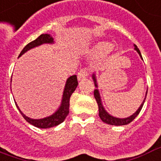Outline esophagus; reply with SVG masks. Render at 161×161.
<instances>
[{
    "label": "esophagus",
    "instance_id": "obj_1",
    "mask_svg": "<svg viewBox=\"0 0 161 161\" xmlns=\"http://www.w3.org/2000/svg\"><path fill=\"white\" fill-rule=\"evenodd\" d=\"M88 71H87V69L84 68V69H81L80 71H78V73H77V79L80 81L84 79L85 77L88 76Z\"/></svg>",
    "mask_w": 161,
    "mask_h": 161
}]
</instances>
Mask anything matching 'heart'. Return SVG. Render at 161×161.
<instances>
[{
    "instance_id": "obj_1",
    "label": "heart",
    "mask_w": 161,
    "mask_h": 161,
    "mask_svg": "<svg viewBox=\"0 0 161 161\" xmlns=\"http://www.w3.org/2000/svg\"><path fill=\"white\" fill-rule=\"evenodd\" d=\"M96 50L101 54H107L114 48V45L108 42H100L96 45Z\"/></svg>"
}]
</instances>
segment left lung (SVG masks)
Masks as SVG:
<instances>
[{"label": "left lung", "instance_id": "8db88e82", "mask_svg": "<svg viewBox=\"0 0 161 161\" xmlns=\"http://www.w3.org/2000/svg\"><path fill=\"white\" fill-rule=\"evenodd\" d=\"M134 47H135V50L137 52L138 54H139L140 57H141V59H142L141 52H140V50L138 49V47H136V45L134 44ZM92 78H93V81H94V84H95V86H96V89H95V90H94V96H95L96 102H97V104H98L99 116H100V118H101V119H102L104 123L108 124V125H128V124L130 123L132 120H134V119H135L138 114H139L140 111H141L142 108V106H143L144 102H145V100H146V96H147V91L146 92V96H145V98H144L143 102H142L141 106L139 107V108L136 110V113H134L132 115H130V117L124 118V119L116 118V117H114V116H112L111 114H108V112L106 111V109L104 108V107H103V105H102V98H101V96H100L99 90L97 89V88H98V84H97V80H96V73H93Z\"/></svg>", "mask_w": 161, "mask_h": 161}]
</instances>
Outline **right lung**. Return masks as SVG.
<instances>
[{"instance_id":"add662e5","label":"right lung","mask_w":161,"mask_h":161,"mask_svg":"<svg viewBox=\"0 0 161 161\" xmlns=\"http://www.w3.org/2000/svg\"><path fill=\"white\" fill-rule=\"evenodd\" d=\"M53 36L50 34H42L41 36H39L36 40L32 41L31 42H30L26 45L25 47H24L23 50L21 51V53L19 55V58L21 55H23L24 53H26L27 51L31 49L33 47H38L42 44L48 43V44H53ZM77 78L76 75L71 76L70 77L67 78V80L65 82V89L63 91V96H62V100H61V103L59 108L57 109L52 115L48 116V117H45L43 119H31V118L27 117L26 115L21 112L19 108L17 106L18 109L20 112V114H22V116L24 119L28 122L29 124L32 125L36 126L37 128H41V129H47V128H51L53 126H56L59 124H61L65 120L66 116L69 114V107H70V98L71 96L72 95V93L74 92L76 88L77 87Z\"/></svg>"}]
</instances>
